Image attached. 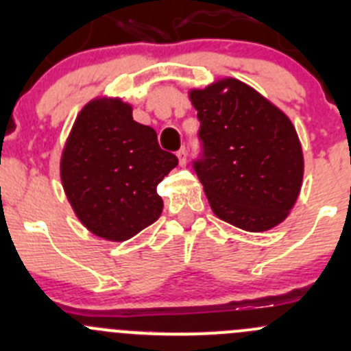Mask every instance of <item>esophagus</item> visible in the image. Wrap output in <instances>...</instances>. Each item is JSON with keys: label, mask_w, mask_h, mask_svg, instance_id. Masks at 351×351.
<instances>
[{"label": "esophagus", "mask_w": 351, "mask_h": 351, "mask_svg": "<svg viewBox=\"0 0 351 351\" xmlns=\"http://www.w3.org/2000/svg\"><path fill=\"white\" fill-rule=\"evenodd\" d=\"M176 156H178L180 166H185L186 165V149H185V147H182V149L176 153Z\"/></svg>", "instance_id": "obj_1"}]
</instances>
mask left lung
Masks as SVG:
<instances>
[{"instance_id": "left-lung-1", "label": "left lung", "mask_w": 351, "mask_h": 351, "mask_svg": "<svg viewBox=\"0 0 351 351\" xmlns=\"http://www.w3.org/2000/svg\"><path fill=\"white\" fill-rule=\"evenodd\" d=\"M200 120L193 161L212 212L250 232L285 221L299 197L304 156L289 117L234 77L190 90Z\"/></svg>"}]
</instances>
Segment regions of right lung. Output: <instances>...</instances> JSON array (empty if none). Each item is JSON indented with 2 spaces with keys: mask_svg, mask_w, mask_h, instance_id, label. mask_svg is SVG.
<instances>
[{
  "mask_svg": "<svg viewBox=\"0 0 351 351\" xmlns=\"http://www.w3.org/2000/svg\"><path fill=\"white\" fill-rule=\"evenodd\" d=\"M178 165L156 130L132 119L120 98H95L77 113L61 156V182L81 224L107 241H125L158 221V183Z\"/></svg>",
  "mask_w": 351,
  "mask_h": 351,
  "instance_id": "add662e5",
  "label": "right lung"
}]
</instances>
